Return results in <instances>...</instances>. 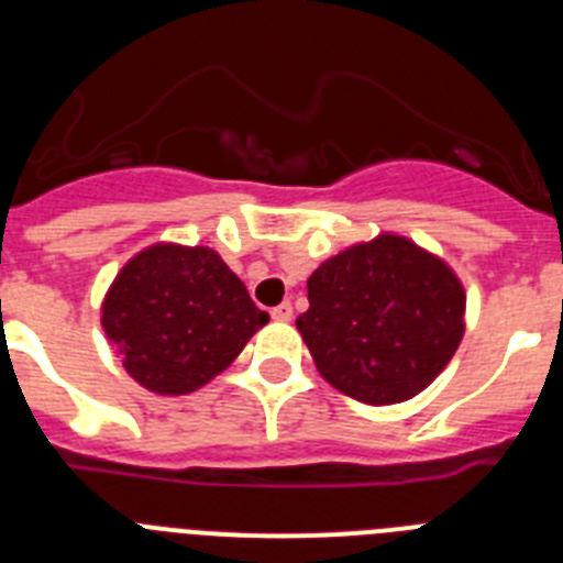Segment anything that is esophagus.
Returning <instances> with one entry per match:
<instances>
[{
    "instance_id": "34e87169",
    "label": "esophagus",
    "mask_w": 563,
    "mask_h": 563,
    "mask_svg": "<svg viewBox=\"0 0 563 563\" xmlns=\"http://www.w3.org/2000/svg\"><path fill=\"white\" fill-rule=\"evenodd\" d=\"M271 316H273V321H290V318H292V305H290V301H282V305H278V307H273Z\"/></svg>"
}]
</instances>
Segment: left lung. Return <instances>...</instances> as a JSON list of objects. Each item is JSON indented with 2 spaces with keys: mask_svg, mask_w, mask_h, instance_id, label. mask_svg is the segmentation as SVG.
Returning <instances> with one entry per match:
<instances>
[{
  "mask_svg": "<svg viewBox=\"0 0 563 563\" xmlns=\"http://www.w3.org/2000/svg\"><path fill=\"white\" fill-rule=\"evenodd\" d=\"M296 321L330 386L369 406L420 395L465 335V287L431 251L377 233L327 258L307 278Z\"/></svg>",
  "mask_w": 563,
  "mask_h": 563,
  "instance_id": "obj_1",
  "label": "left lung"
}]
</instances>
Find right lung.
Returning <instances> with one entry per match:
<instances>
[{"label": "right lung", "mask_w": 563, "mask_h": 563, "mask_svg": "<svg viewBox=\"0 0 563 563\" xmlns=\"http://www.w3.org/2000/svg\"><path fill=\"white\" fill-rule=\"evenodd\" d=\"M271 321L206 245L157 242L118 271L101 327L123 369L154 395H191L225 372Z\"/></svg>", "instance_id": "obj_1"}]
</instances>
